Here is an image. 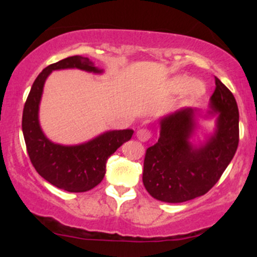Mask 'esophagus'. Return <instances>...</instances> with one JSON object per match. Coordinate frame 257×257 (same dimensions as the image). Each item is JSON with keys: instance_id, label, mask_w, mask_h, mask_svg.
I'll use <instances>...</instances> for the list:
<instances>
[{"instance_id": "obj_1", "label": "esophagus", "mask_w": 257, "mask_h": 257, "mask_svg": "<svg viewBox=\"0 0 257 257\" xmlns=\"http://www.w3.org/2000/svg\"><path fill=\"white\" fill-rule=\"evenodd\" d=\"M150 137H151V133L147 131V129H139L137 132V138L141 143H145V141L149 140Z\"/></svg>"}]
</instances>
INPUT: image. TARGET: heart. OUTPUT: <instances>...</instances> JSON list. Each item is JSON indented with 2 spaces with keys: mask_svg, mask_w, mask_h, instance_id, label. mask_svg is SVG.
<instances>
[{
  "mask_svg": "<svg viewBox=\"0 0 257 257\" xmlns=\"http://www.w3.org/2000/svg\"><path fill=\"white\" fill-rule=\"evenodd\" d=\"M168 88L172 93H181L187 90V94L192 99H197L202 96L205 91V87L202 82L192 81L187 76H175L169 81Z\"/></svg>",
  "mask_w": 257,
  "mask_h": 257,
  "instance_id": "1",
  "label": "heart"
}]
</instances>
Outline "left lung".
I'll use <instances>...</instances> for the list:
<instances>
[{
	"label": "left lung",
	"mask_w": 257,
	"mask_h": 257,
	"mask_svg": "<svg viewBox=\"0 0 257 257\" xmlns=\"http://www.w3.org/2000/svg\"><path fill=\"white\" fill-rule=\"evenodd\" d=\"M214 94L204 118H215L213 133L194 143L200 116L184 107L159 118L158 143L149 147L143 182L153 198L182 203L203 196L219 181L239 143V112L228 88L215 78Z\"/></svg>",
	"instance_id": "8db88e82"
}]
</instances>
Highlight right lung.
<instances>
[{
  "label": "right lung",
  "instance_id": "1",
  "mask_svg": "<svg viewBox=\"0 0 257 257\" xmlns=\"http://www.w3.org/2000/svg\"><path fill=\"white\" fill-rule=\"evenodd\" d=\"M78 69L101 75L104 70L89 58L73 55L49 65L32 84L23 111V134L32 166L44 180L67 192H85L101 182L106 162L117 149L131 140L132 129L107 131L77 145H61L46 137L40 124V104L46 79L53 71Z\"/></svg>",
  "mask_w": 257,
  "mask_h": 257
}]
</instances>
